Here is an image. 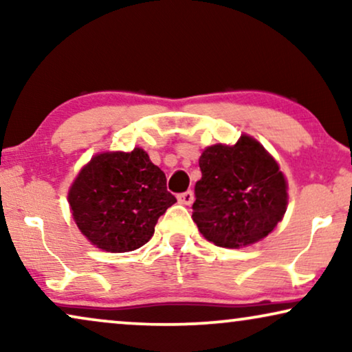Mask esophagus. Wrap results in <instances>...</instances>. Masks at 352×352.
<instances>
[{
	"label": "esophagus",
	"instance_id": "esophagus-1",
	"mask_svg": "<svg viewBox=\"0 0 352 352\" xmlns=\"http://www.w3.org/2000/svg\"><path fill=\"white\" fill-rule=\"evenodd\" d=\"M177 200H179V204L182 205H190L192 201H194V192L186 190L182 192V194H177Z\"/></svg>",
	"mask_w": 352,
	"mask_h": 352
}]
</instances>
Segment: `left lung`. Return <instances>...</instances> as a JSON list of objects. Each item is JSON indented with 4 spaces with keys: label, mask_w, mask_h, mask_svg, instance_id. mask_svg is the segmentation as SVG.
<instances>
[{
    "label": "left lung",
    "mask_w": 352,
    "mask_h": 352,
    "mask_svg": "<svg viewBox=\"0 0 352 352\" xmlns=\"http://www.w3.org/2000/svg\"><path fill=\"white\" fill-rule=\"evenodd\" d=\"M199 165L192 218L206 240L226 248L247 247L280 223L288 199L285 177L253 138L205 148Z\"/></svg>",
    "instance_id": "left-lung-1"
}]
</instances>
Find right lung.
Instances as JSON below:
<instances>
[{"instance_id":"1","label":"right lung","mask_w":352,"mask_h":352,"mask_svg":"<svg viewBox=\"0 0 352 352\" xmlns=\"http://www.w3.org/2000/svg\"><path fill=\"white\" fill-rule=\"evenodd\" d=\"M166 176L142 148L99 153L69 192L76 226L96 247L133 252L147 243L160 216L175 204Z\"/></svg>"}]
</instances>
